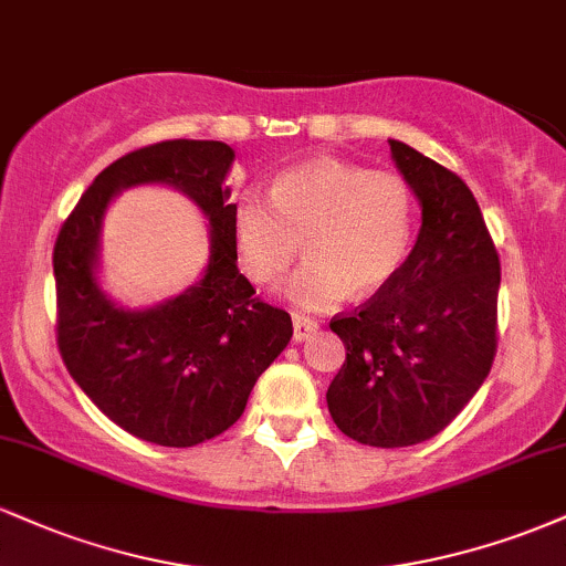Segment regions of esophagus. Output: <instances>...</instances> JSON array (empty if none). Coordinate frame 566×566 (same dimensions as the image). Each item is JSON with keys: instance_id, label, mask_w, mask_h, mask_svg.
Returning a JSON list of instances; mask_svg holds the SVG:
<instances>
[{"instance_id": "esophagus-1", "label": "esophagus", "mask_w": 566, "mask_h": 566, "mask_svg": "<svg viewBox=\"0 0 566 566\" xmlns=\"http://www.w3.org/2000/svg\"><path fill=\"white\" fill-rule=\"evenodd\" d=\"M292 327H295L292 329L295 343H303V340H308L316 329H319V324H316L314 319H308V316H292Z\"/></svg>"}]
</instances>
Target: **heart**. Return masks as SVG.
I'll use <instances>...</instances> for the list:
<instances>
[{
  "label": "heart",
  "mask_w": 566,
  "mask_h": 566,
  "mask_svg": "<svg viewBox=\"0 0 566 566\" xmlns=\"http://www.w3.org/2000/svg\"><path fill=\"white\" fill-rule=\"evenodd\" d=\"M269 201L244 197L233 210V242L255 284H276L305 250L287 301L303 311H333L354 292L386 287L412 239V191L399 175L316 159L276 175Z\"/></svg>",
  "instance_id": "obj_1"
}]
</instances>
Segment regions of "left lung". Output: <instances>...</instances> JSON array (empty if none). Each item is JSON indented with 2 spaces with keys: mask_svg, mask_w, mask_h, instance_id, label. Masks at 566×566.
<instances>
[{
  "mask_svg": "<svg viewBox=\"0 0 566 566\" xmlns=\"http://www.w3.org/2000/svg\"><path fill=\"white\" fill-rule=\"evenodd\" d=\"M391 159L418 197V242L386 287L329 329L346 361L327 388L335 426L359 444H420L490 375L500 261L471 188L401 140Z\"/></svg>",
  "mask_w": 566,
  "mask_h": 566,
  "instance_id": "left-lung-1",
  "label": "left lung"
}]
</instances>
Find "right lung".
Segmentation results:
<instances>
[{"label": "right lung", "instance_id": "obj_1", "mask_svg": "<svg viewBox=\"0 0 566 566\" xmlns=\"http://www.w3.org/2000/svg\"><path fill=\"white\" fill-rule=\"evenodd\" d=\"M237 159L220 140H165L108 165L57 233V348L76 386L127 433L193 447L242 418L252 386L287 348V311L255 297L237 269L231 188ZM135 185H167L200 207L211 231L202 279L180 296L129 310L99 284L102 220Z\"/></svg>", "mask_w": 566, "mask_h": 566}]
</instances>
